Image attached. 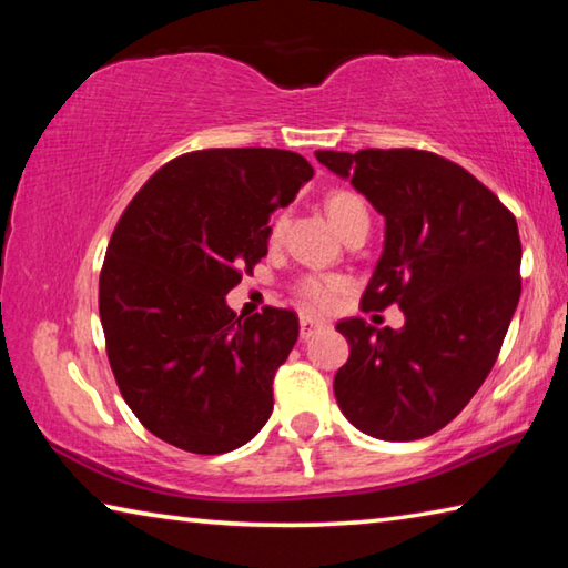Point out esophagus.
Instances as JSON below:
<instances>
[{"label": "esophagus", "instance_id": "obj_1", "mask_svg": "<svg viewBox=\"0 0 568 568\" xmlns=\"http://www.w3.org/2000/svg\"><path fill=\"white\" fill-rule=\"evenodd\" d=\"M325 325L321 323V321H315V318H301V338L303 341H307V338H313L315 333L318 331H323Z\"/></svg>", "mask_w": 568, "mask_h": 568}]
</instances>
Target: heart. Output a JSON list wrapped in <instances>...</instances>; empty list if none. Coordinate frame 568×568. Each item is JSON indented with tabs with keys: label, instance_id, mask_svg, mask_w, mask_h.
<instances>
[{
	"label": "heart",
	"instance_id": "1",
	"mask_svg": "<svg viewBox=\"0 0 568 568\" xmlns=\"http://www.w3.org/2000/svg\"><path fill=\"white\" fill-rule=\"evenodd\" d=\"M325 213H328L331 223L335 225L341 235L348 233L355 225H368V207H365L363 200L355 195V192H331L328 200H325ZM281 233V223H275L273 235ZM345 283L335 275H305L295 285V295L305 307L311 311H331L343 293Z\"/></svg>",
	"mask_w": 568,
	"mask_h": 568
}]
</instances>
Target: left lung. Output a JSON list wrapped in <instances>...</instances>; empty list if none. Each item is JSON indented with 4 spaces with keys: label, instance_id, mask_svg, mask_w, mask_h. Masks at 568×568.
<instances>
[{
    "label": "left lung",
    "instance_id": "8db88e82",
    "mask_svg": "<svg viewBox=\"0 0 568 568\" xmlns=\"http://www.w3.org/2000/svg\"><path fill=\"white\" fill-rule=\"evenodd\" d=\"M386 220L363 311L390 303L400 331L361 318L338 328L351 355L335 400L355 428L416 440L454 420L491 373L521 297L516 217L456 162L423 150L315 152Z\"/></svg>",
    "mask_w": 568,
    "mask_h": 568
}]
</instances>
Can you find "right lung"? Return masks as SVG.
Returning <instances> with one entry per match:
<instances>
[{"instance_id":"add662e5","label":"right lung","mask_w":568,"mask_h":568,"mask_svg":"<svg viewBox=\"0 0 568 568\" xmlns=\"http://www.w3.org/2000/svg\"><path fill=\"white\" fill-rule=\"evenodd\" d=\"M311 178L297 152L197 150L162 165L124 207L100 275V321L124 403L165 444L227 454L271 418L297 315L235 318L225 295L267 255V220Z\"/></svg>"}]
</instances>
